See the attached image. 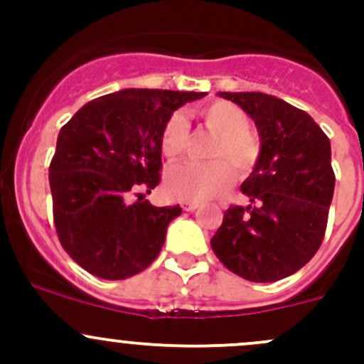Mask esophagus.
Returning <instances> with one entry per match:
<instances>
[{
	"instance_id": "obj_1",
	"label": "esophagus",
	"mask_w": 364,
	"mask_h": 364,
	"mask_svg": "<svg viewBox=\"0 0 364 364\" xmlns=\"http://www.w3.org/2000/svg\"><path fill=\"white\" fill-rule=\"evenodd\" d=\"M181 208L183 211H193V209L199 208V203H193V200H183Z\"/></svg>"
}]
</instances>
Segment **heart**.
<instances>
[{"label": "heart", "instance_id": "b5f03b06", "mask_svg": "<svg viewBox=\"0 0 364 364\" xmlns=\"http://www.w3.org/2000/svg\"><path fill=\"white\" fill-rule=\"evenodd\" d=\"M205 130L216 135L209 148L211 161H188L176 165L165 176L167 193L179 200H208L222 196L232 186L237 168L250 174L262 156V144L250 132V119L240 105L227 100H213L196 111ZM190 144L188 123L183 114L167 117L160 132V151L167 160L183 156Z\"/></svg>", "mask_w": 364, "mask_h": 364}]
</instances>
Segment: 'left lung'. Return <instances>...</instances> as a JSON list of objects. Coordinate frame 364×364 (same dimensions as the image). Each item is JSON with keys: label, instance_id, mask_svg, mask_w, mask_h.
Masks as SVG:
<instances>
[{"label": "left lung", "instance_id": "obj_1", "mask_svg": "<svg viewBox=\"0 0 364 364\" xmlns=\"http://www.w3.org/2000/svg\"><path fill=\"white\" fill-rule=\"evenodd\" d=\"M255 121L262 156L211 237L220 262L250 282H277L299 271L321 248L335 192L331 144L301 109L264 93H220Z\"/></svg>", "mask_w": 364, "mask_h": 364}]
</instances>
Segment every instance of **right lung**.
<instances>
[{
    "mask_svg": "<svg viewBox=\"0 0 364 364\" xmlns=\"http://www.w3.org/2000/svg\"><path fill=\"white\" fill-rule=\"evenodd\" d=\"M205 93L123 90L95 98L58 135L49 165L53 218L65 252L87 273L124 280L164 247L179 205L144 199L160 183V132L167 117Z\"/></svg>",
    "mask_w": 364,
    "mask_h": 364,
    "instance_id": "add662e5",
    "label": "right lung"
}]
</instances>
